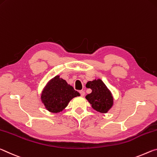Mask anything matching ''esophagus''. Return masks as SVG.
Listing matches in <instances>:
<instances>
[{"mask_svg":"<svg viewBox=\"0 0 157 157\" xmlns=\"http://www.w3.org/2000/svg\"><path fill=\"white\" fill-rule=\"evenodd\" d=\"M79 93L81 94V96L82 97H83L85 95V92L83 90H80L79 91Z\"/></svg>","mask_w":157,"mask_h":157,"instance_id":"34e87169","label":"esophagus"}]
</instances>
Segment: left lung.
Instances as JSON below:
<instances>
[{
	"mask_svg": "<svg viewBox=\"0 0 157 157\" xmlns=\"http://www.w3.org/2000/svg\"><path fill=\"white\" fill-rule=\"evenodd\" d=\"M92 92L86 98L92 105V109L101 113H106L113 104L112 94L101 79H95L87 83Z\"/></svg>",
	"mask_w": 157,
	"mask_h": 157,
	"instance_id": "1",
	"label": "left lung"
}]
</instances>
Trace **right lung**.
<instances>
[{"instance_id":"1","label":"right lung","mask_w":157,"mask_h":157,"mask_svg":"<svg viewBox=\"0 0 157 157\" xmlns=\"http://www.w3.org/2000/svg\"><path fill=\"white\" fill-rule=\"evenodd\" d=\"M78 96L80 94L72 86L60 76H56L44 88L41 100L48 111L57 113L65 109L74 97Z\"/></svg>"}]
</instances>
